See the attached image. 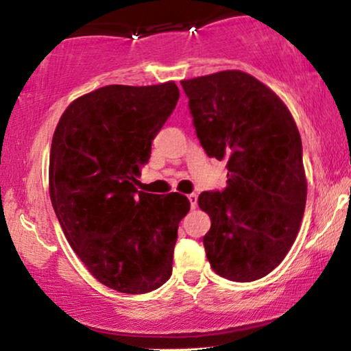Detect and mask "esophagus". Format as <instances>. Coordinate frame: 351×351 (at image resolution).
<instances>
[{"mask_svg":"<svg viewBox=\"0 0 351 351\" xmlns=\"http://www.w3.org/2000/svg\"><path fill=\"white\" fill-rule=\"evenodd\" d=\"M187 198H189V202H191V206L192 208H195L197 206V193H189V195H187Z\"/></svg>","mask_w":351,"mask_h":351,"instance_id":"34e87169","label":"esophagus"}]
</instances>
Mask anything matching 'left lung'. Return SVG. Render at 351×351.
Instances as JSON below:
<instances>
[{"label":"left lung","instance_id":"1","mask_svg":"<svg viewBox=\"0 0 351 351\" xmlns=\"http://www.w3.org/2000/svg\"><path fill=\"white\" fill-rule=\"evenodd\" d=\"M197 137L227 162V187L198 195L211 217L203 238L219 276L252 282L269 274L295 243L306 208L302 143L289 108L241 71L181 82Z\"/></svg>","mask_w":351,"mask_h":351}]
</instances>
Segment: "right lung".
I'll use <instances>...</instances> for the list:
<instances>
[{
	"label": "right lung",
	"mask_w": 351,
	"mask_h": 351,
	"mask_svg": "<svg viewBox=\"0 0 351 351\" xmlns=\"http://www.w3.org/2000/svg\"><path fill=\"white\" fill-rule=\"evenodd\" d=\"M178 99L175 82L108 85L75 99L55 129L51 205L71 247L108 289L142 295L171 276L178 226L191 203L134 184Z\"/></svg>",
	"instance_id": "obj_1"
}]
</instances>
